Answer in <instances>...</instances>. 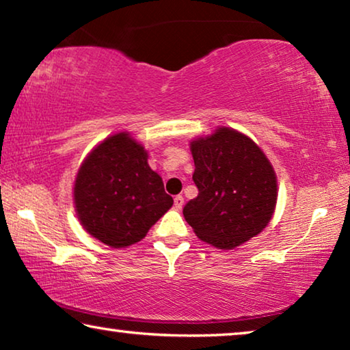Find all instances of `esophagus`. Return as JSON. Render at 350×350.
I'll list each match as a JSON object with an SVG mask.
<instances>
[{"label": "esophagus", "mask_w": 350, "mask_h": 350, "mask_svg": "<svg viewBox=\"0 0 350 350\" xmlns=\"http://www.w3.org/2000/svg\"><path fill=\"white\" fill-rule=\"evenodd\" d=\"M183 203H185V198H183V196H176L174 198V208L178 209V211L183 208Z\"/></svg>", "instance_id": "34e87169"}]
</instances>
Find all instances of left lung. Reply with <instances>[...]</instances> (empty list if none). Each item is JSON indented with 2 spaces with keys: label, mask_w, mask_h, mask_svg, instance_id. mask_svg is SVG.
<instances>
[{
  "label": "left lung",
  "mask_w": 350,
  "mask_h": 350,
  "mask_svg": "<svg viewBox=\"0 0 350 350\" xmlns=\"http://www.w3.org/2000/svg\"><path fill=\"white\" fill-rule=\"evenodd\" d=\"M192 180L198 196L183 208L186 222L203 243L234 249L260 234L277 205V175L249 136L219 126L191 142Z\"/></svg>",
  "instance_id": "left-lung-1"
}]
</instances>
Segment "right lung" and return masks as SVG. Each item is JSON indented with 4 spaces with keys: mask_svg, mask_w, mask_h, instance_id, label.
I'll list each match as a JSON object with an SVG mask.
<instances>
[{
    "mask_svg": "<svg viewBox=\"0 0 350 350\" xmlns=\"http://www.w3.org/2000/svg\"><path fill=\"white\" fill-rule=\"evenodd\" d=\"M73 202L83 228L112 249L139 243L174 205L147 150L126 131L106 137L84 158Z\"/></svg>",
    "mask_w": 350,
    "mask_h": 350,
    "instance_id": "obj_1",
    "label": "right lung"
}]
</instances>
